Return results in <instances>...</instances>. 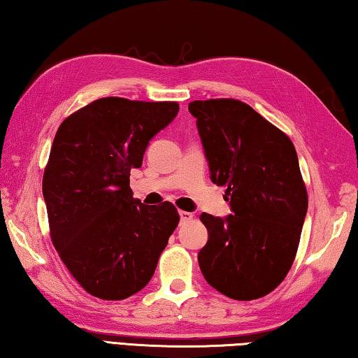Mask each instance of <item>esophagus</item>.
<instances>
[{"label":"esophagus","instance_id":"esophagus-1","mask_svg":"<svg viewBox=\"0 0 358 358\" xmlns=\"http://www.w3.org/2000/svg\"><path fill=\"white\" fill-rule=\"evenodd\" d=\"M180 220L181 222H187V220H191L194 217L192 213H187V211H180Z\"/></svg>","mask_w":358,"mask_h":358}]
</instances>
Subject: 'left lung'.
<instances>
[{"label": "left lung", "mask_w": 358, "mask_h": 358, "mask_svg": "<svg viewBox=\"0 0 358 358\" xmlns=\"http://www.w3.org/2000/svg\"><path fill=\"white\" fill-rule=\"evenodd\" d=\"M214 185L225 186L230 214L201 213L208 241L199 266L214 289L252 301L275 289L294 262L308 199L296 148L243 101H192Z\"/></svg>", "instance_id": "left-lung-1"}]
</instances>
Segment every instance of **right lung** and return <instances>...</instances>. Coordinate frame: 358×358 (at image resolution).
<instances>
[{"label": "right lung", "mask_w": 358, "mask_h": 358, "mask_svg": "<svg viewBox=\"0 0 358 358\" xmlns=\"http://www.w3.org/2000/svg\"><path fill=\"white\" fill-rule=\"evenodd\" d=\"M178 109L106 96L57 128L42 183L51 241L89 294L122 301L141 291L177 229L172 203L133 199L129 172Z\"/></svg>", "instance_id": "obj_1"}]
</instances>
